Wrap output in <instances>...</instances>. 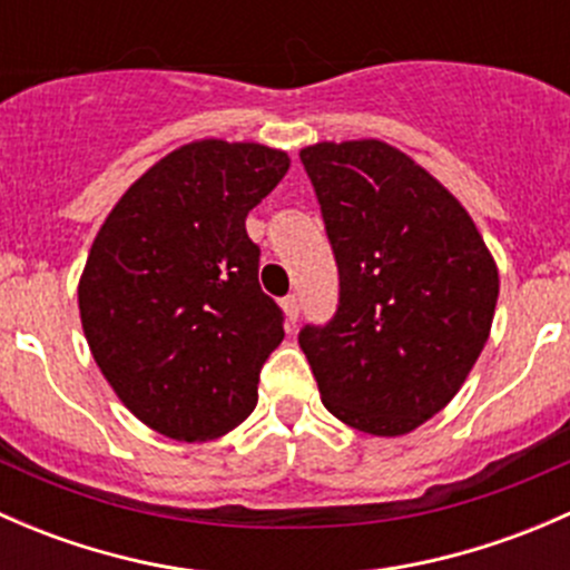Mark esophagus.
<instances>
[{"label":"esophagus","mask_w":570,"mask_h":570,"mask_svg":"<svg viewBox=\"0 0 570 570\" xmlns=\"http://www.w3.org/2000/svg\"><path fill=\"white\" fill-rule=\"evenodd\" d=\"M281 308H284V317L289 325H295L297 317H301V301H297L295 295H286L284 301H281Z\"/></svg>","instance_id":"1"}]
</instances>
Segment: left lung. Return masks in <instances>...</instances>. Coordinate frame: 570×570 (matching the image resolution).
<instances>
[{"mask_svg":"<svg viewBox=\"0 0 570 570\" xmlns=\"http://www.w3.org/2000/svg\"><path fill=\"white\" fill-rule=\"evenodd\" d=\"M338 267V308L297 336L327 411L405 435L452 400L480 358L499 269L461 200L383 140L301 151Z\"/></svg>","mask_w":570,"mask_h":570,"instance_id":"1","label":"left lung"}]
</instances>
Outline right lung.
I'll list each match as a JSON object with an SVG mask.
<instances>
[{"instance_id": "add662e5", "label": "right lung", "mask_w": 570, "mask_h": 570, "mask_svg": "<svg viewBox=\"0 0 570 570\" xmlns=\"http://www.w3.org/2000/svg\"><path fill=\"white\" fill-rule=\"evenodd\" d=\"M289 170L258 142L195 140L146 170L90 248L79 317L101 375L157 433L209 441L250 416L284 314L245 217Z\"/></svg>"}]
</instances>
